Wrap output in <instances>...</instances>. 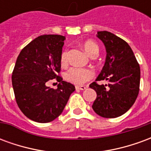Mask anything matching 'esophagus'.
Instances as JSON below:
<instances>
[{
  "instance_id": "34e87169",
  "label": "esophagus",
  "mask_w": 151,
  "mask_h": 151,
  "mask_svg": "<svg viewBox=\"0 0 151 151\" xmlns=\"http://www.w3.org/2000/svg\"><path fill=\"white\" fill-rule=\"evenodd\" d=\"M76 90H81V91H84L87 88V86H75Z\"/></svg>"
}]
</instances>
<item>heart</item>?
<instances>
[{
  "mask_svg": "<svg viewBox=\"0 0 151 151\" xmlns=\"http://www.w3.org/2000/svg\"><path fill=\"white\" fill-rule=\"evenodd\" d=\"M82 47L85 50V52L89 56L92 57L98 55L99 53V46L91 40L86 41L82 44ZM67 52L64 51L61 53L60 56V62L62 65H65L67 62ZM94 73L91 69H86V68H79V67H73L71 69H69L67 73H65V78L69 82H72L76 85H82L86 82H87L89 80L93 78Z\"/></svg>",
  "mask_w": 151,
  "mask_h": 151,
  "instance_id": "1",
  "label": "heart"
}]
</instances>
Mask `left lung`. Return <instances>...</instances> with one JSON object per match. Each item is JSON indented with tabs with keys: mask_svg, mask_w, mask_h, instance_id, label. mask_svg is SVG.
Returning <instances> with one entry per match:
<instances>
[{
	"mask_svg": "<svg viewBox=\"0 0 151 151\" xmlns=\"http://www.w3.org/2000/svg\"><path fill=\"white\" fill-rule=\"evenodd\" d=\"M96 36L104 44L106 60L96 81L106 80V85L93 82L97 97L92 105L96 114L116 118L133 105L138 95L141 71L133 50L128 43L108 31H98Z\"/></svg>",
	"mask_w": 151,
	"mask_h": 151,
	"instance_id": "left-lung-1",
	"label": "left lung"
}]
</instances>
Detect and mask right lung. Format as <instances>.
<instances>
[{
  "instance_id": "right-lung-1",
  "label": "right lung",
  "mask_w": 151,
  "mask_h": 151,
  "mask_svg": "<svg viewBox=\"0 0 151 151\" xmlns=\"http://www.w3.org/2000/svg\"><path fill=\"white\" fill-rule=\"evenodd\" d=\"M65 37L44 35L28 43L18 55L12 74V85L18 108L26 116L39 123L52 121L62 113L74 86L56 75ZM56 78V89L47 87Z\"/></svg>"
}]
</instances>
